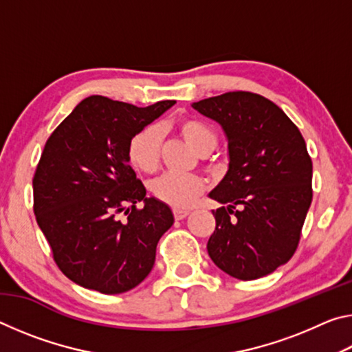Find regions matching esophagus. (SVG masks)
<instances>
[{
  "label": "esophagus",
  "mask_w": 352,
  "mask_h": 352,
  "mask_svg": "<svg viewBox=\"0 0 352 352\" xmlns=\"http://www.w3.org/2000/svg\"><path fill=\"white\" fill-rule=\"evenodd\" d=\"M189 214V211L188 210H180V208H175L174 210V217L177 219V220H182V219H184Z\"/></svg>",
  "instance_id": "1"
}]
</instances>
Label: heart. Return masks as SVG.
<instances>
[{"instance_id": "obj_1", "label": "heart", "mask_w": 352, "mask_h": 352, "mask_svg": "<svg viewBox=\"0 0 352 352\" xmlns=\"http://www.w3.org/2000/svg\"><path fill=\"white\" fill-rule=\"evenodd\" d=\"M177 132L200 155L214 151L217 136L210 124L197 118H180L175 122ZM163 133L157 126H146L130 136L127 158L135 169L146 174L157 170L162 160ZM205 190V183L195 175L166 172L152 183V192L158 200L174 208H189Z\"/></svg>"}]
</instances>
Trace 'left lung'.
<instances>
[{"instance_id": "obj_1", "label": "left lung", "mask_w": 352, "mask_h": 352, "mask_svg": "<svg viewBox=\"0 0 352 352\" xmlns=\"http://www.w3.org/2000/svg\"><path fill=\"white\" fill-rule=\"evenodd\" d=\"M192 107L228 138L230 168L210 197L216 230L208 254L241 281L275 272L296 252L312 201V160L289 116L261 94L230 91Z\"/></svg>"}]
</instances>
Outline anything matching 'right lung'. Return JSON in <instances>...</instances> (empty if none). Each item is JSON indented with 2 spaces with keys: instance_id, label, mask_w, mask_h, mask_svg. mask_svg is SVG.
<instances>
[{
  "instance_id": "obj_1",
  "label": "right lung",
  "mask_w": 352,
  "mask_h": 352,
  "mask_svg": "<svg viewBox=\"0 0 352 352\" xmlns=\"http://www.w3.org/2000/svg\"><path fill=\"white\" fill-rule=\"evenodd\" d=\"M174 104L140 109L90 96L47 138L32 178L35 219L58 269L82 287L116 295L151 273L174 216L163 201L146 199L127 142Z\"/></svg>"
}]
</instances>
